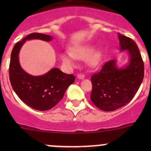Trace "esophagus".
<instances>
[{
  "instance_id": "34e87169",
  "label": "esophagus",
  "mask_w": 151,
  "mask_h": 151,
  "mask_svg": "<svg viewBox=\"0 0 151 151\" xmlns=\"http://www.w3.org/2000/svg\"><path fill=\"white\" fill-rule=\"evenodd\" d=\"M77 78L80 79V80H83V79L85 78V75L83 74H79L78 75H77Z\"/></svg>"
}]
</instances>
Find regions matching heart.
I'll return each mask as SVG.
<instances>
[{
  "instance_id": "1",
  "label": "heart",
  "mask_w": 151,
  "mask_h": 151,
  "mask_svg": "<svg viewBox=\"0 0 151 151\" xmlns=\"http://www.w3.org/2000/svg\"><path fill=\"white\" fill-rule=\"evenodd\" d=\"M102 50H93V47L90 45H80L73 47L69 52H64L61 55L63 64L67 68H72L77 64V59H85L88 66L96 67L101 63L102 59Z\"/></svg>"
}]
</instances>
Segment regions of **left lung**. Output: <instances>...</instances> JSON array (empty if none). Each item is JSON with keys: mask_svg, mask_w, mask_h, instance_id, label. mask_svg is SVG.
<instances>
[{"mask_svg": "<svg viewBox=\"0 0 151 151\" xmlns=\"http://www.w3.org/2000/svg\"><path fill=\"white\" fill-rule=\"evenodd\" d=\"M120 50H127L129 63L118 68L116 60L106 62L99 72L91 77L92 102L103 111H114L132 101L144 77V63L137 44L118 33Z\"/></svg>", "mask_w": 151, "mask_h": 151, "instance_id": "8db88e82", "label": "left lung"}]
</instances>
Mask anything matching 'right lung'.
I'll list each match as a JSON object with an SVG mask.
<instances>
[{"label": "right lung", "mask_w": 151, "mask_h": 151, "mask_svg": "<svg viewBox=\"0 0 151 151\" xmlns=\"http://www.w3.org/2000/svg\"><path fill=\"white\" fill-rule=\"evenodd\" d=\"M30 39L50 42L52 37L43 33H33L16 43L11 54V85L18 97L29 106L37 110H48L63 99L68 87L75 80V77L65 74L58 68H52L41 76H33L25 72L19 64V52L25 41Z\"/></svg>", "instance_id": "1"}]
</instances>
